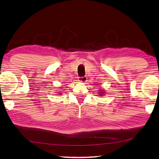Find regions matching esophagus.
I'll return each instance as SVG.
<instances>
[{
	"instance_id": "1",
	"label": "esophagus",
	"mask_w": 159,
	"mask_h": 159,
	"mask_svg": "<svg viewBox=\"0 0 159 159\" xmlns=\"http://www.w3.org/2000/svg\"><path fill=\"white\" fill-rule=\"evenodd\" d=\"M86 81H87V77L84 76L82 77H79V82L82 83H85Z\"/></svg>"
}]
</instances>
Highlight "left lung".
<instances>
[{
    "label": "left lung",
    "mask_w": 159,
    "mask_h": 159,
    "mask_svg": "<svg viewBox=\"0 0 159 159\" xmlns=\"http://www.w3.org/2000/svg\"><path fill=\"white\" fill-rule=\"evenodd\" d=\"M98 93H99V96H103V95H104V93H105V92H104V90H101V89Z\"/></svg>",
    "instance_id": "left-lung-1"
}]
</instances>
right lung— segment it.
Masks as SVG:
<instances>
[{
	"label": "right lung",
	"instance_id": "1",
	"mask_svg": "<svg viewBox=\"0 0 159 159\" xmlns=\"http://www.w3.org/2000/svg\"><path fill=\"white\" fill-rule=\"evenodd\" d=\"M57 94H59V95H61V93H60V92H59V93H57Z\"/></svg>",
	"mask_w": 159,
	"mask_h": 159
}]
</instances>
